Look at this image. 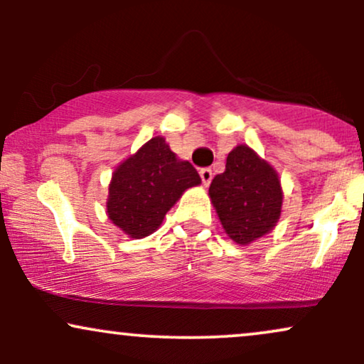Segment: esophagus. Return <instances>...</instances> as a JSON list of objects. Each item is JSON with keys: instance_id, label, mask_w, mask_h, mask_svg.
I'll return each instance as SVG.
<instances>
[{"instance_id": "esophagus-1", "label": "esophagus", "mask_w": 364, "mask_h": 364, "mask_svg": "<svg viewBox=\"0 0 364 364\" xmlns=\"http://www.w3.org/2000/svg\"><path fill=\"white\" fill-rule=\"evenodd\" d=\"M200 178H202V183L205 186L210 185V181H212V169L210 168H202V169H200Z\"/></svg>"}]
</instances>
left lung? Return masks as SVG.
Instances as JSON below:
<instances>
[{"mask_svg": "<svg viewBox=\"0 0 364 364\" xmlns=\"http://www.w3.org/2000/svg\"><path fill=\"white\" fill-rule=\"evenodd\" d=\"M208 195L224 231L237 245H250L267 235L281 217L277 173L246 145L229 152L225 171L212 179Z\"/></svg>", "mask_w": 364, "mask_h": 364, "instance_id": "left-lung-1", "label": "left lung"}]
</instances>
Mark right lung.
<instances>
[{"mask_svg":"<svg viewBox=\"0 0 364 364\" xmlns=\"http://www.w3.org/2000/svg\"><path fill=\"white\" fill-rule=\"evenodd\" d=\"M200 185L196 169L179 161L164 139L149 140L121 162L109 185L107 215L132 237L152 235L186 188Z\"/></svg>","mask_w":364,"mask_h":364,"instance_id":"right-lung-1","label":"right lung"}]
</instances>
